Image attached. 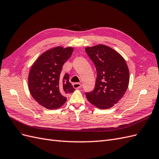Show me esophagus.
Returning <instances> with one entry per match:
<instances>
[{
  "label": "esophagus",
  "instance_id": "1",
  "mask_svg": "<svg viewBox=\"0 0 159 159\" xmlns=\"http://www.w3.org/2000/svg\"><path fill=\"white\" fill-rule=\"evenodd\" d=\"M72 86H73L74 89H80L81 87V84L79 83H73Z\"/></svg>",
  "mask_w": 159,
  "mask_h": 159
}]
</instances>
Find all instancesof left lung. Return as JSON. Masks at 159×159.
<instances>
[{"label": "left lung", "instance_id": "1", "mask_svg": "<svg viewBox=\"0 0 159 159\" xmlns=\"http://www.w3.org/2000/svg\"><path fill=\"white\" fill-rule=\"evenodd\" d=\"M85 51L97 72L94 90L85 94L92 105L101 109H107L119 102L127 90L128 66L119 52L106 45L87 47Z\"/></svg>", "mask_w": 159, "mask_h": 159}]
</instances>
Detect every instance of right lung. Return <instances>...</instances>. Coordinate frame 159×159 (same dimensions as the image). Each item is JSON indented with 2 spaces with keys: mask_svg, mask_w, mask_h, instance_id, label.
Returning <instances> with one entry per match:
<instances>
[{
  "mask_svg": "<svg viewBox=\"0 0 159 159\" xmlns=\"http://www.w3.org/2000/svg\"><path fill=\"white\" fill-rule=\"evenodd\" d=\"M73 48L57 47L43 52L32 66L28 84L32 97L47 109H57L66 101L67 94L75 91L69 75L61 74L64 63L71 57Z\"/></svg>",
  "mask_w": 159,
  "mask_h": 159,
  "instance_id": "add662e5",
  "label": "right lung"
}]
</instances>
